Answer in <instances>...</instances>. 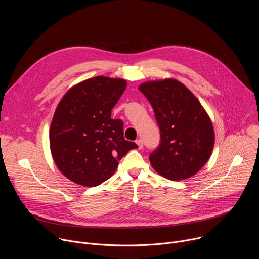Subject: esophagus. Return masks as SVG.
Here are the masks:
<instances>
[{
  "mask_svg": "<svg viewBox=\"0 0 259 259\" xmlns=\"http://www.w3.org/2000/svg\"><path fill=\"white\" fill-rule=\"evenodd\" d=\"M136 144L138 145V149H139V150H142V147H143V141H142L141 139H137V140H136Z\"/></svg>",
  "mask_w": 259,
  "mask_h": 259,
  "instance_id": "1",
  "label": "esophagus"
}]
</instances>
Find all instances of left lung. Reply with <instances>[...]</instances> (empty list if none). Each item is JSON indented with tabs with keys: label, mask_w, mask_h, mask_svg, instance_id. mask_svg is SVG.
I'll return each mask as SVG.
<instances>
[{
	"label": "left lung",
	"mask_w": 259,
	"mask_h": 259,
	"mask_svg": "<svg viewBox=\"0 0 259 259\" xmlns=\"http://www.w3.org/2000/svg\"><path fill=\"white\" fill-rule=\"evenodd\" d=\"M138 89L151 102L161 131L160 145L150 156L152 167L170 180L194 176L210 159L215 141L205 108L175 79L144 82Z\"/></svg>",
	"instance_id": "8db88e82"
}]
</instances>
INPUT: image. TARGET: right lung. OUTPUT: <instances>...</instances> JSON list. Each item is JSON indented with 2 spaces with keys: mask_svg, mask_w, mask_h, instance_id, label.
<instances>
[{
  "mask_svg": "<svg viewBox=\"0 0 259 259\" xmlns=\"http://www.w3.org/2000/svg\"><path fill=\"white\" fill-rule=\"evenodd\" d=\"M126 86L124 79L97 76L73 85L59 101L49 131L50 150L58 170L72 182L99 186L137 147L125 140L122 120L110 118Z\"/></svg>",
  "mask_w": 259,
  "mask_h": 259,
  "instance_id": "1",
  "label": "right lung"
}]
</instances>
